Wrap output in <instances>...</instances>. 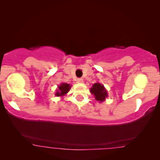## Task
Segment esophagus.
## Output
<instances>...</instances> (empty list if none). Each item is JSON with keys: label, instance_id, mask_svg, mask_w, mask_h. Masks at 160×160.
I'll list each match as a JSON object with an SVG mask.
<instances>
[{"label": "esophagus", "instance_id": "1", "mask_svg": "<svg viewBox=\"0 0 160 160\" xmlns=\"http://www.w3.org/2000/svg\"><path fill=\"white\" fill-rule=\"evenodd\" d=\"M77 81L78 82V83H83V79H82V78H78L77 80Z\"/></svg>", "mask_w": 160, "mask_h": 160}]
</instances>
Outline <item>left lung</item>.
I'll return each mask as SVG.
<instances>
[{
    "mask_svg": "<svg viewBox=\"0 0 160 160\" xmlns=\"http://www.w3.org/2000/svg\"><path fill=\"white\" fill-rule=\"evenodd\" d=\"M90 92H91L92 94L94 95L95 99L97 101H99L100 102L104 101L105 98L108 97V93L105 88H104L103 85H101L99 83H94L92 86V88H90Z\"/></svg>",
    "mask_w": 160,
    "mask_h": 160,
    "instance_id": "8db88e82",
    "label": "left lung"
}]
</instances>
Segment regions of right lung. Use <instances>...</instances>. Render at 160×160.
Returning <instances> with one entry per match:
<instances>
[{"instance_id": "obj_1", "label": "right lung", "mask_w": 160, "mask_h": 160, "mask_svg": "<svg viewBox=\"0 0 160 160\" xmlns=\"http://www.w3.org/2000/svg\"><path fill=\"white\" fill-rule=\"evenodd\" d=\"M70 89V84H68V83H62V84H61L60 86H59V88H58V91L56 92V95L58 97L63 96V95H65L66 93H68Z\"/></svg>"}]
</instances>
